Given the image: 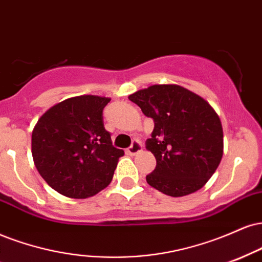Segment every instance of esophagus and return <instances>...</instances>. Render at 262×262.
<instances>
[{"instance_id":"1","label":"esophagus","mask_w":262,"mask_h":262,"mask_svg":"<svg viewBox=\"0 0 262 262\" xmlns=\"http://www.w3.org/2000/svg\"><path fill=\"white\" fill-rule=\"evenodd\" d=\"M128 154H130V155H135V154L140 152L141 151V144L139 140H133V143H132L130 146L127 149Z\"/></svg>"}]
</instances>
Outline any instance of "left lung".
Wrapping results in <instances>:
<instances>
[{
  "label": "left lung",
  "mask_w": 262,
  "mask_h": 262,
  "mask_svg": "<svg viewBox=\"0 0 262 262\" xmlns=\"http://www.w3.org/2000/svg\"><path fill=\"white\" fill-rule=\"evenodd\" d=\"M128 99L155 123L146 140L156 159L149 185L173 198L203 188L223 155L222 124L210 103L174 84L151 85Z\"/></svg>",
  "instance_id": "left-lung-1"
}]
</instances>
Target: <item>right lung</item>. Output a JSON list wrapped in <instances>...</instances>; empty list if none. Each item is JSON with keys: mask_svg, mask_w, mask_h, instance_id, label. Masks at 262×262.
<instances>
[{"mask_svg": "<svg viewBox=\"0 0 262 262\" xmlns=\"http://www.w3.org/2000/svg\"><path fill=\"white\" fill-rule=\"evenodd\" d=\"M108 97L81 95L67 99L41 116L31 134L34 163L59 194L85 199L105 189L124 151L112 145L103 127Z\"/></svg>", "mask_w": 262, "mask_h": 262, "instance_id": "obj_1", "label": "right lung"}]
</instances>
